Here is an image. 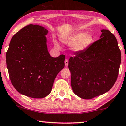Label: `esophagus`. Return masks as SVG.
Listing matches in <instances>:
<instances>
[{
  "label": "esophagus",
  "mask_w": 126,
  "mask_h": 126,
  "mask_svg": "<svg viewBox=\"0 0 126 126\" xmlns=\"http://www.w3.org/2000/svg\"><path fill=\"white\" fill-rule=\"evenodd\" d=\"M65 64L66 66H67L68 65V59H65Z\"/></svg>",
  "instance_id": "obj_1"
}]
</instances>
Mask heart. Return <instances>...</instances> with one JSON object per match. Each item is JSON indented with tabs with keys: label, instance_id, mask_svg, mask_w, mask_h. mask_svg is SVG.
Returning a JSON list of instances; mask_svg holds the SVG:
<instances>
[{
	"label": "heart",
	"instance_id": "b5f03b06",
	"mask_svg": "<svg viewBox=\"0 0 126 126\" xmlns=\"http://www.w3.org/2000/svg\"><path fill=\"white\" fill-rule=\"evenodd\" d=\"M93 38L91 34L78 32L67 38H63L62 41L68 46H73V50L76 52H80L88 47L92 41ZM56 47L60 48V46L56 40H54Z\"/></svg>",
	"mask_w": 126,
	"mask_h": 126
}]
</instances>
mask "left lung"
<instances>
[{
  "label": "left lung",
  "mask_w": 126,
  "mask_h": 126,
  "mask_svg": "<svg viewBox=\"0 0 126 126\" xmlns=\"http://www.w3.org/2000/svg\"><path fill=\"white\" fill-rule=\"evenodd\" d=\"M100 38L69 60L71 86L80 98L91 99L109 91L117 79L121 52L117 39L108 30Z\"/></svg>",
  "instance_id": "1"
}]
</instances>
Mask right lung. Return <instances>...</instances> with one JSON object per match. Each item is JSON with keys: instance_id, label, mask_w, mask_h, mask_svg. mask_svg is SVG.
<instances>
[{"instance_id": "1", "label": "right lung", "mask_w": 126, "mask_h": 126, "mask_svg": "<svg viewBox=\"0 0 126 126\" xmlns=\"http://www.w3.org/2000/svg\"><path fill=\"white\" fill-rule=\"evenodd\" d=\"M42 26H26L11 39L6 64L11 82L21 94L43 98L50 94L57 74L65 67L64 55L51 57Z\"/></svg>"}]
</instances>
